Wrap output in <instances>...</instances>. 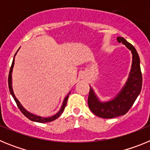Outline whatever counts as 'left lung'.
<instances>
[{
    "label": "left lung",
    "mask_w": 150,
    "mask_h": 150,
    "mask_svg": "<svg viewBox=\"0 0 150 150\" xmlns=\"http://www.w3.org/2000/svg\"><path fill=\"white\" fill-rule=\"evenodd\" d=\"M117 41L122 43L132 53V64L128 80L114 98L108 101H100L90 87L88 105L94 114L104 119H112L125 115L132 107L142 88V74L140 58L136 49L125 39L118 37Z\"/></svg>",
    "instance_id": "left-lung-1"
}]
</instances>
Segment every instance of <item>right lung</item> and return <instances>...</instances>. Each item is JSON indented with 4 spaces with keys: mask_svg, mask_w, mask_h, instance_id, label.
Returning <instances> with one entry per match:
<instances>
[{
    "mask_svg": "<svg viewBox=\"0 0 150 150\" xmlns=\"http://www.w3.org/2000/svg\"><path fill=\"white\" fill-rule=\"evenodd\" d=\"M19 50V49H18ZM17 51V52H18ZM16 52V53H17ZM16 53L15 54V55H16ZM15 55H14V58H13V63H12V65L11 67H10V73H9V77H8V85H9V88H10V94L12 95L13 98H14L15 100L17 106H18V109L20 110L21 112L23 113L28 119H29L31 121H34V122H40V123H45V122H50L53 121V120H55L56 119L59 117V116L62 115V113L63 112L65 108L66 107V104H67V99H68V97H69V93L67 96L64 98V101H63V104H62V107H61V109L59 110V111L57 112L56 114H55L54 116H51V117H48V118H43V117H41V116H37V115H34L31 112H29L28 111L26 110L23 107H22V104H20V102L18 101V99L16 98L15 95L13 93V87H12V72H13V66H14V62H15Z\"/></svg>",
    "mask_w": 150,
    "mask_h": 150,
    "instance_id": "obj_1",
    "label": "right lung"
}]
</instances>
